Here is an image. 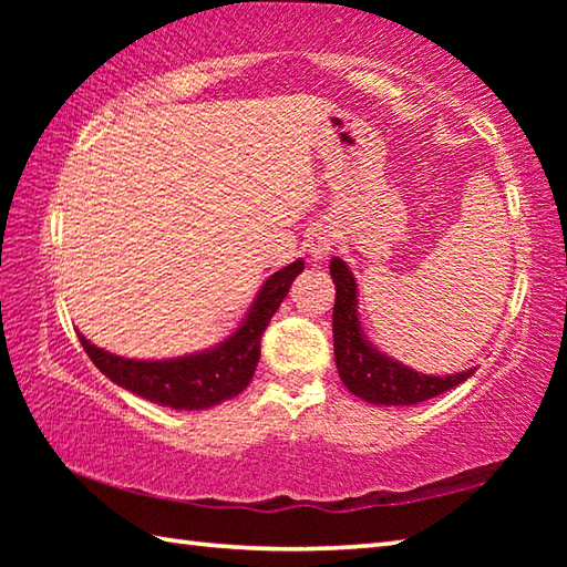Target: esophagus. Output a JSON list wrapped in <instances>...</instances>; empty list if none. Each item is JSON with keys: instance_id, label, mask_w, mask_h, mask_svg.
Masks as SVG:
<instances>
[{"instance_id": "34e87169", "label": "esophagus", "mask_w": 567, "mask_h": 567, "mask_svg": "<svg viewBox=\"0 0 567 567\" xmlns=\"http://www.w3.org/2000/svg\"><path fill=\"white\" fill-rule=\"evenodd\" d=\"M330 252H332V235L328 229H318V233L310 237V255L315 260H324Z\"/></svg>"}]
</instances>
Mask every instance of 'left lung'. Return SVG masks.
Here are the masks:
<instances>
[{
    "label": "left lung",
    "instance_id": "obj_1",
    "mask_svg": "<svg viewBox=\"0 0 567 567\" xmlns=\"http://www.w3.org/2000/svg\"><path fill=\"white\" fill-rule=\"evenodd\" d=\"M330 275L334 282V307H332V338H334V362H338L340 380L352 395L372 402V405H417L430 400L473 375V370L457 375L433 378L422 375L390 360L364 340L358 322V285L342 260L330 262Z\"/></svg>",
    "mask_w": 567,
    "mask_h": 567
}]
</instances>
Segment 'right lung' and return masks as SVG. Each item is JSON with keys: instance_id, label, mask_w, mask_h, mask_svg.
I'll return each instance as SVG.
<instances>
[{"instance_id": "obj_1", "label": "right lung", "mask_w": 567, "mask_h": 567, "mask_svg": "<svg viewBox=\"0 0 567 567\" xmlns=\"http://www.w3.org/2000/svg\"><path fill=\"white\" fill-rule=\"evenodd\" d=\"M305 270V262L297 260L285 270L275 272L262 285L252 310L233 338L219 348L189 354L177 360H124L107 350L94 348L90 340L80 334L84 352L90 354L94 368L102 370L120 388L132 390L134 395L145 398L157 405L175 410H205L217 402L229 400L243 392L255 375L260 362L262 332L270 324L277 307L290 292L295 277Z\"/></svg>"}]
</instances>
